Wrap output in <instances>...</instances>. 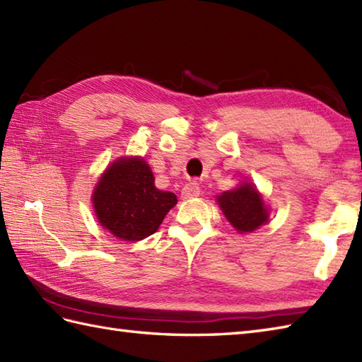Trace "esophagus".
Instances as JSON below:
<instances>
[{
	"mask_svg": "<svg viewBox=\"0 0 362 362\" xmlns=\"http://www.w3.org/2000/svg\"><path fill=\"white\" fill-rule=\"evenodd\" d=\"M201 194V187H199L197 180H191L188 182L185 187L182 189V196L183 199H189V197H196Z\"/></svg>",
	"mask_w": 362,
	"mask_h": 362,
	"instance_id": "34e87169",
	"label": "esophagus"
}]
</instances>
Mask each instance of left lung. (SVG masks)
Returning <instances> with one entry per match:
<instances>
[{
	"instance_id": "1",
	"label": "left lung",
	"mask_w": 362,
	"mask_h": 362,
	"mask_svg": "<svg viewBox=\"0 0 362 362\" xmlns=\"http://www.w3.org/2000/svg\"><path fill=\"white\" fill-rule=\"evenodd\" d=\"M226 218L240 233L253 232L267 221V211L258 191L250 183H244L233 191H226L218 197Z\"/></svg>"
}]
</instances>
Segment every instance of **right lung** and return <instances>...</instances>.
<instances>
[{
	"instance_id": "obj_1",
	"label": "right lung",
	"mask_w": 362,
	"mask_h": 362,
	"mask_svg": "<svg viewBox=\"0 0 362 362\" xmlns=\"http://www.w3.org/2000/svg\"><path fill=\"white\" fill-rule=\"evenodd\" d=\"M175 204L174 193L156 188L151 168L141 158L115 161L93 193L101 226L124 241H140L156 233Z\"/></svg>"
}]
</instances>
